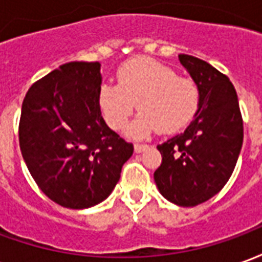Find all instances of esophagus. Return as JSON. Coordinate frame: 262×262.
<instances>
[{"mask_svg":"<svg viewBox=\"0 0 262 262\" xmlns=\"http://www.w3.org/2000/svg\"><path fill=\"white\" fill-rule=\"evenodd\" d=\"M146 148H148L147 144H135V153H143Z\"/></svg>","mask_w":262,"mask_h":262,"instance_id":"obj_1","label":"esophagus"}]
</instances>
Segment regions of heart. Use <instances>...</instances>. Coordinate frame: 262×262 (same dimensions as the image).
<instances>
[{
  "label": "heart",
  "mask_w": 262,
  "mask_h": 262,
  "mask_svg": "<svg viewBox=\"0 0 262 262\" xmlns=\"http://www.w3.org/2000/svg\"><path fill=\"white\" fill-rule=\"evenodd\" d=\"M142 111L127 127V136L143 139L159 129L176 133L191 122L199 103L196 84L147 57L127 61L118 71V85L103 84L98 105L109 127H125L136 108Z\"/></svg>",
  "instance_id": "heart-1"
}]
</instances>
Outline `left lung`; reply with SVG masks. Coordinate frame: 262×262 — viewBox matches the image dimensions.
Instances as JSON below:
<instances>
[{"mask_svg": "<svg viewBox=\"0 0 262 262\" xmlns=\"http://www.w3.org/2000/svg\"><path fill=\"white\" fill-rule=\"evenodd\" d=\"M199 91L193 120L181 135L157 148L163 161L154 172L160 193L189 208L214 196L233 174L243 146V120L234 86L206 61L180 54Z\"/></svg>", "mask_w": 262, "mask_h": 262, "instance_id": "1", "label": "left lung"}]
</instances>
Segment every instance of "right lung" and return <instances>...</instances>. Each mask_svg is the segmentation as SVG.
<instances>
[{
  "instance_id": "1",
  "label": "right lung",
  "mask_w": 262,
  "mask_h": 262,
  "mask_svg": "<svg viewBox=\"0 0 262 262\" xmlns=\"http://www.w3.org/2000/svg\"><path fill=\"white\" fill-rule=\"evenodd\" d=\"M101 84L98 61H71L36 81L22 103V157L42 192L64 208L105 201L133 154L103 120Z\"/></svg>"
}]
</instances>
